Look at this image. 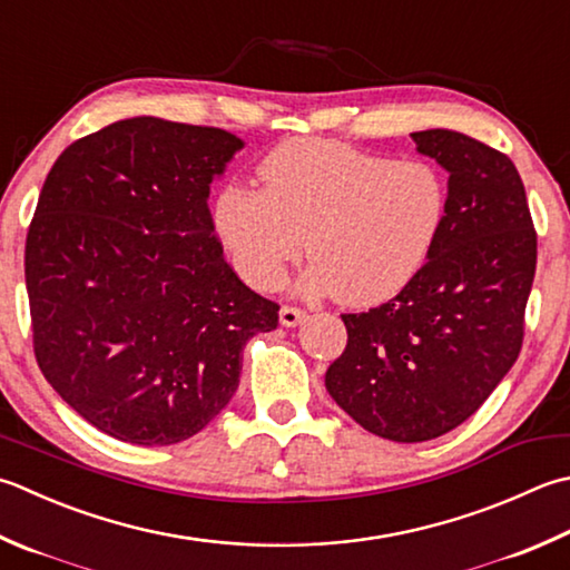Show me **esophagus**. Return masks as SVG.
I'll return each mask as SVG.
<instances>
[{
  "instance_id": "esophagus-1",
  "label": "esophagus",
  "mask_w": 570,
  "mask_h": 570,
  "mask_svg": "<svg viewBox=\"0 0 570 570\" xmlns=\"http://www.w3.org/2000/svg\"><path fill=\"white\" fill-rule=\"evenodd\" d=\"M304 321H306V311H301L296 306H282V311H278V323L286 328H294Z\"/></svg>"
}]
</instances>
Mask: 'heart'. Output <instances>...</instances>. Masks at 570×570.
<instances>
[{"mask_svg": "<svg viewBox=\"0 0 570 570\" xmlns=\"http://www.w3.org/2000/svg\"><path fill=\"white\" fill-rule=\"evenodd\" d=\"M264 189L227 183L212 222L254 288L272 292L308 247L304 296L375 306L397 296L438 247L448 183L432 163L393 160L328 138H294L259 165Z\"/></svg>", "mask_w": 570, "mask_h": 570, "instance_id": "1", "label": "heart"}]
</instances>
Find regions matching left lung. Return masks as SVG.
I'll use <instances>...</instances> for the list:
<instances>
[{
	"instance_id": "8db88e82",
	"label": "left lung",
	"mask_w": 570,
	"mask_h": 570,
	"mask_svg": "<svg viewBox=\"0 0 570 570\" xmlns=\"http://www.w3.org/2000/svg\"><path fill=\"white\" fill-rule=\"evenodd\" d=\"M448 170V219L430 262L387 304L345 314L348 345L326 390L367 432L425 442L494 393L523 341L537 232L519 170L464 132H410Z\"/></svg>"
}]
</instances>
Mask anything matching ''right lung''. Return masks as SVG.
<instances>
[{"instance_id":"right-lung-1","label":"right lung","mask_w":570,"mask_h":570,"mask_svg":"<svg viewBox=\"0 0 570 570\" xmlns=\"http://www.w3.org/2000/svg\"><path fill=\"white\" fill-rule=\"evenodd\" d=\"M244 140L126 118L71 142L41 187L24 274L39 367L120 442L175 444L239 387L242 351L278 323L222 256L207 207Z\"/></svg>"}]
</instances>
